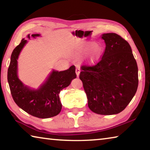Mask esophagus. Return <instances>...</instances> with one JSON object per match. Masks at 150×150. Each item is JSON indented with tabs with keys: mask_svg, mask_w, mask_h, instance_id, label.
I'll use <instances>...</instances> for the list:
<instances>
[{
	"mask_svg": "<svg viewBox=\"0 0 150 150\" xmlns=\"http://www.w3.org/2000/svg\"><path fill=\"white\" fill-rule=\"evenodd\" d=\"M75 72H76V74H77V77H79V73H80V69H79V68H77V69H76Z\"/></svg>",
	"mask_w": 150,
	"mask_h": 150,
	"instance_id": "obj_1",
	"label": "esophagus"
}]
</instances>
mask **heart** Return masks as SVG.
<instances>
[{
	"mask_svg": "<svg viewBox=\"0 0 150 150\" xmlns=\"http://www.w3.org/2000/svg\"><path fill=\"white\" fill-rule=\"evenodd\" d=\"M93 44L91 42H87L82 41L79 43L78 46V52L80 53V54H83L85 52L88 50V48L93 46ZM101 52V48L98 46V45H95V47H93L92 51L89 53V54L88 55V59L91 61V62H93V61L97 59V58L99 57Z\"/></svg>",
	"mask_w": 150,
	"mask_h": 150,
	"instance_id": "obj_1",
	"label": "heart"
}]
</instances>
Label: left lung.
Masks as SVG:
<instances>
[{"label":"left lung","instance_id":"1","mask_svg":"<svg viewBox=\"0 0 150 150\" xmlns=\"http://www.w3.org/2000/svg\"><path fill=\"white\" fill-rule=\"evenodd\" d=\"M106 47L95 65L81 66L79 78L88 106L102 115H116L125 109L136 93L138 69L130 44L115 33L102 35Z\"/></svg>","mask_w":150,"mask_h":150}]
</instances>
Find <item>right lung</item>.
I'll use <instances>...</instances> for the list:
<instances>
[{
	"instance_id": "obj_1",
	"label": "right lung",
	"mask_w": 150,
	"mask_h": 150,
	"mask_svg": "<svg viewBox=\"0 0 150 150\" xmlns=\"http://www.w3.org/2000/svg\"><path fill=\"white\" fill-rule=\"evenodd\" d=\"M39 35L32 34V36L35 38ZM28 38H30V35ZM26 43V40L22 39L11 55L7 77L12 96L16 105L29 115L40 118L53 117L57 115L62 108L59 97L60 91L68 87L72 79L77 77L75 67L72 65L63 71H53L46 82L39 89H30L17 76V59Z\"/></svg>"
}]
</instances>
